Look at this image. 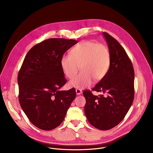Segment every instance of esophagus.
<instances>
[{
  "mask_svg": "<svg viewBox=\"0 0 153 153\" xmlns=\"http://www.w3.org/2000/svg\"><path fill=\"white\" fill-rule=\"evenodd\" d=\"M76 93L77 95H80V94H81L82 93V91L80 89H76Z\"/></svg>",
  "mask_w": 153,
  "mask_h": 153,
  "instance_id": "1",
  "label": "esophagus"
}]
</instances>
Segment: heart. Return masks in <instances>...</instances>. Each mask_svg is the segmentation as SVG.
<instances>
[{
    "mask_svg": "<svg viewBox=\"0 0 153 153\" xmlns=\"http://www.w3.org/2000/svg\"><path fill=\"white\" fill-rule=\"evenodd\" d=\"M111 63L108 48L103 44L85 40L79 43L70 53L60 59L61 68L67 77L73 78L79 71L81 73L69 83L70 86L83 88L90 86L94 80L98 82L106 75Z\"/></svg>",
    "mask_w": 153,
    "mask_h": 153,
    "instance_id": "1",
    "label": "heart"
}]
</instances>
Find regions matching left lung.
Masks as SVG:
<instances>
[{"label":"left lung","mask_w":153,"mask_h":153,"mask_svg":"<svg viewBox=\"0 0 153 153\" xmlns=\"http://www.w3.org/2000/svg\"><path fill=\"white\" fill-rule=\"evenodd\" d=\"M111 55L109 70L92 89L101 92L94 96L85 90V114L88 122L100 130L110 129L125 117L134 97V71L131 61L119 42L107 33H103Z\"/></svg>","instance_id":"8db88e82"}]
</instances>
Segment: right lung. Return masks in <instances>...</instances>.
<instances>
[{
  "mask_svg": "<svg viewBox=\"0 0 153 153\" xmlns=\"http://www.w3.org/2000/svg\"><path fill=\"white\" fill-rule=\"evenodd\" d=\"M76 40L52 38L31 48L17 76L19 100L30 121L43 130L61 124L76 97V90L60 89L66 83L61 68L64 53L77 43Z\"/></svg>",
  "mask_w": 153,
  "mask_h": 153,
  "instance_id": "obj_1",
  "label": "right lung"
}]
</instances>
